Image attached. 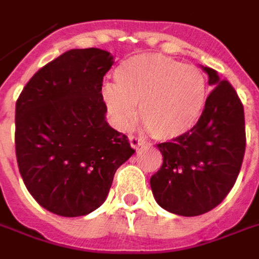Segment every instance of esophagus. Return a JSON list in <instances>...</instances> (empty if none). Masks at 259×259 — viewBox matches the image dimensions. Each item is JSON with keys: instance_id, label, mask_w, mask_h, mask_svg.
<instances>
[{"instance_id": "obj_1", "label": "esophagus", "mask_w": 259, "mask_h": 259, "mask_svg": "<svg viewBox=\"0 0 259 259\" xmlns=\"http://www.w3.org/2000/svg\"><path fill=\"white\" fill-rule=\"evenodd\" d=\"M129 141H130V146L133 147L135 150H140L141 147H143V144H144L140 139H137V137H135V136H130Z\"/></svg>"}]
</instances>
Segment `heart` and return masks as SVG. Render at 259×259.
<instances>
[{
	"label": "heart",
	"mask_w": 259,
	"mask_h": 259,
	"mask_svg": "<svg viewBox=\"0 0 259 259\" xmlns=\"http://www.w3.org/2000/svg\"><path fill=\"white\" fill-rule=\"evenodd\" d=\"M116 85L102 87L112 123L127 130L140 119L158 140H175L200 120L206 101V84L200 69L159 55L144 54L124 61L115 70Z\"/></svg>",
	"instance_id": "obj_1"
}]
</instances>
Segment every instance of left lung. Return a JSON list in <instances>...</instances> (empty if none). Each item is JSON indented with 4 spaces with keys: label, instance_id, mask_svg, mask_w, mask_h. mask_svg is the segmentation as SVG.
Returning a JSON list of instances; mask_svg holds the SVG:
<instances>
[{
    "label": "left lung",
    "instance_id": "8db88e82",
    "mask_svg": "<svg viewBox=\"0 0 259 259\" xmlns=\"http://www.w3.org/2000/svg\"><path fill=\"white\" fill-rule=\"evenodd\" d=\"M213 87L194 127L161 143L163 162L150 179L159 206L180 217H198L219 205L239 176L245 151L244 108L217 70L201 66Z\"/></svg>",
    "mask_w": 259,
    "mask_h": 259
}]
</instances>
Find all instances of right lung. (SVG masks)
<instances>
[{"instance_id": "add662e5", "label": "right lung", "mask_w": 259, "mask_h": 259, "mask_svg": "<svg viewBox=\"0 0 259 259\" xmlns=\"http://www.w3.org/2000/svg\"><path fill=\"white\" fill-rule=\"evenodd\" d=\"M113 55L69 50L37 72L15 109V147L26 189L47 211L83 217L107 200L135 150L107 122L102 79Z\"/></svg>"}]
</instances>
